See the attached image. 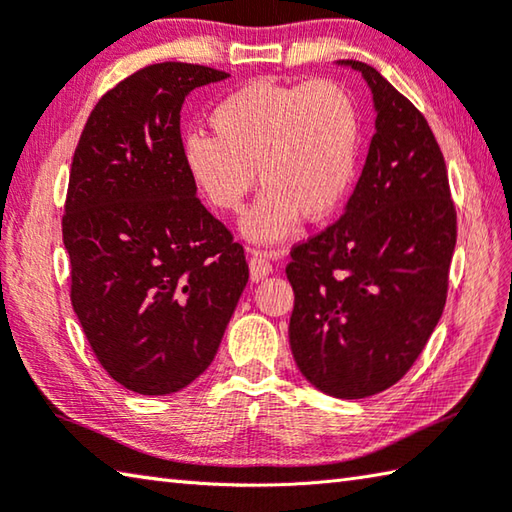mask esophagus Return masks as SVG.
Segmentation results:
<instances>
[{"instance_id": "1", "label": "esophagus", "mask_w": 512, "mask_h": 512, "mask_svg": "<svg viewBox=\"0 0 512 512\" xmlns=\"http://www.w3.org/2000/svg\"><path fill=\"white\" fill-rule=\"evenodd\" d=\"M248 268H250V279L253 282H262L266 275L273 273V264H270V257L264 250H253L248 257Z\"/></svg>"}]
</instances>
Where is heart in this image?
Returning a JSON list of instances; mask_svg holds the SVG:
<instances>
[{
	"label": "heart",
	"instance_id": "1",
	"mask_svg": "<svg viewBox=\"0 0 512 512\" xmlns=\"http://www.w3.org/2000/svg\"><path fill=\"white\" fill-rule=\"evenodd\" d=\"M208 124L213 137H186V173L217 213L242 210L257 173L264 193L244 222L253 242H279L299 217L322 224L344 206L362 122L353 95L335 79H255L217 102Z\"/></svg>",
	"mask_w": 512,
	"mask_h": 512
}]
</instances>
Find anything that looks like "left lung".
Instances as JSON below:
<instances>
[{"mask_svg":"<svg viewBox=\"0 0 512 512\" xmlns=\"http://www.w3.org/2000/svg\"><path fill=\"white\" fill-rule=\"evenodd\" d=\"M375 99V135L346 213L290 248V350L339 399L390 388L444 313L457 213L426 117L373 66L346 59Z\"/></svg>","mask_w":512,"mask_h":512,"instance_id":"1","label":"left lung"}]
</instances>
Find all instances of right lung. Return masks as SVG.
<instances>
[{"label": "right lung", "instance_id": "1", "mask_svg": "<svg viewBox=\"0 0 512 512\" xmlns=\"http://www.w3.org/2000/svg\"><path fill=\"white\" fill-rule=\"evenodd\" d=\"M226 77L184 62L128 75L95 104L70 164V302L97 362L139 395L204 373L248 282L244 246L199 202L179 130L190 90Z\"/></svg>", "mask_w": 512, "mask_h": 512}]
</instances>
